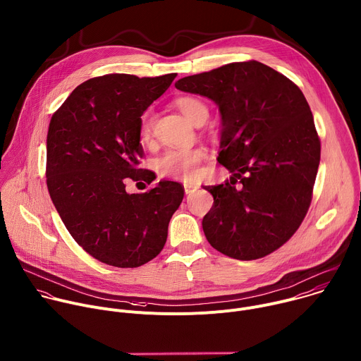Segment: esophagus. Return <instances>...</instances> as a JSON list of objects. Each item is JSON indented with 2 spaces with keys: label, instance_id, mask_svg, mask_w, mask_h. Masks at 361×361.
Returning a JSON list of instances; mask_svg holds the SVG:
<instances>
[{
  "label": "esophagus",
  "instance_id": "obj_1",
  "mask_svg": "<svg viewBox=\"0 0 361 361\" xmlns=\"http://www.w3.org/2000/svg\"><path fill=\"white\" fill-rule=\"evenodd\" d=\"M183 186H185V193H186V195H190V193H193V192L197 189V186H196V185H192V183H185Z\"/></svg>",
  "mask_w": 361,
  "mask_h": 361
}]
</instances>
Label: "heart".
Listing matches in <instances>:
<instances>
[{"label": "heart", "mask_w": 361, "mask_h": 361, "mask_svg": "<svg viewBox=\"0 0 361 361\" xmlns=\"http://www.w3.org/2000/svg\"><path fill=\"white\" fill-rule=\"evenodd\" d=\"M178 109L192 123H199L207 119L206 105L193 97H182L176 99ZM152 132V112L147 111L140 118L139 135L143 142L149 140ZM206 158L202 148L192 149H169L155 161L157 171L161 176L176 179H193L199 173V165Z\"/></svg>", "instance_id": "obj_1"}]
</instances>
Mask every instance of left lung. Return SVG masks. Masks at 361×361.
Returning <instances> with one entry per match:
<instances>
[{"mask_svg": "<svg viewBox=\"0 0 361 361\" xmlns=\"http://www.w3.org/2000/svg\"><path fill=\"white\" fill-rule=\"evenodd\" d=\"M175 87L209 98L221 112L218 161L232 176L203 188L213 196L202 221L207 242L238 260L274 252L303 222L320 164V140L303 92L257 61L185 77Z\"/></svg>", "mask_w": 361, "mask_h": 361, "instance_id": "obj_1", "label": "left lung"}]
</instances>
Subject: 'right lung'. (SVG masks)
Here are the masks:
<instances>
[{"mask_svg": "<svg viewBox=\"0 0 361 361\" xmlns=\"http://www.w3.org/2000/svg\"><path fill=\"white\" fill-rule=\"evenodd\" d=\"M176 78L109 74L78 85L52 115L47 135V186L75 242L115 267H137L165 246L168 225L183 199L180 183L161 180L128 193V180L151 183L137 169L143 157L140 116Z\"/></svg>", "mask_w": 361, "mask_h": 361, "instance_id": "right-lung-1", "label": "right lung"}]
</instances>
